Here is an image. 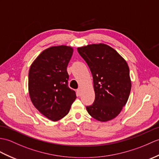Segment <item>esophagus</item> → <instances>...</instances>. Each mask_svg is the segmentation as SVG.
<instances>
[{
    "instance_id": "1",
    "label": "esophagus",
    "mask_w": 159,
    "mask_h": 159,
    "mask_svg": "<svg viewBox=\"0 0 159 159\" xmlns=\"http://www.w3.org/2000/svg\"><path fill=\"white\" fill-rule=\"evenodd\" d=\"M77 93H78V95H80V91H81V90H80V88H79L78 89H77Z\"/></svg>"
}]
</instances>
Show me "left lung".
Listing matches in <instances>:
<instances>
[{
	"label": "left lung",
	"mask_w": 159,
	"mask_h": 159,
	"mask_svg": "<svg viewBox=\"0 0 159 159\" xmlns=\"http://www.w3.org/2000/svg\"><path fill=\"white\" fill-rule=\"evenodd\" d=\"M90 68L93 80L95 99L86 108L95 120L114 119L127 104L131 81L127 61L112 47L104 43L77 48Z\"/></svg>",
	"instance_id": "obj_1"
}]
</instances>
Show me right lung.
<instances>
[{
	"label": "right lung",
	"mask_w": 159,
	"mask_h": 159,
	"mask_svg": "<svg viewBox=\"0 0 159 159\" xmlns=\"http://www.w3.org/2000/svg\"><path fill=\"white\" fill-rule=\"evenodd\" d=\"M73 53L70 46H52L32 62L28 74V92L35 108L52 121L66 116L76 96L68 86L67 66Z\"/></svg>",
	"instance_id": "1"
}]
</instances>
